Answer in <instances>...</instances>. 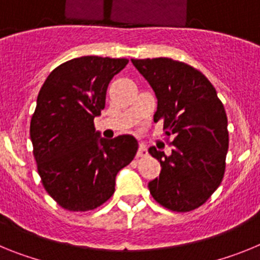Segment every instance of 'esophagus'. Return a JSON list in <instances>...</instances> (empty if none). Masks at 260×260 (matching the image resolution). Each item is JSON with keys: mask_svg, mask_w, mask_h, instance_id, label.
<instances>
[{"mask_svg": "<svg viewBox=\"0 0 260 260\" xmlns=\"http://www.w3.org/2000/svg\"><path fill=\"white\" fill-rule=\"evenodd\" d=\"M147 155V148L143 146V144H141L139 146V150H138L137 152V157H143V156Z\"/></svg>", "mask_w": 260, "mask_h": 260, "instance_id": "1", "label": "esophagus"}]
</instances>
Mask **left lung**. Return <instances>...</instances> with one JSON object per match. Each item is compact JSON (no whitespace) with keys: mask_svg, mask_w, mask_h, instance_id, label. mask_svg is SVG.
Segmentation results:
<instances>
[{"mask_svg":"<svg viewBox=\"0 0 260 260\" xmlns=\"http://www.w3.org/2000/svg\"><path fill=\"white\" fill-rule=\"evenodd\" d=\"M132 62L155 91L153 121H162L172 146L169 156L148 150L161 165L148 189L162 207L189 212L208 201L224 177L229 146L224 105L210 80L185 62L164 57Z\"/></svg>","mask_w":260,"mask_h":260,"instance_id":"left-lung-1","label":"left lung"}]
</instances>
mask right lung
Masks as SVG:
<instances>
[{"label":"right lung","instance_id":"right-lung-1","mask_svg":"<svg viewBox=\"0 0 260 260\" xmlns=\"http://www.w3.org/2000/svg\"><path fill=\"white\" fill-rule=\"evenodd\" d=\"M127 62L98 56L70 59L48 75L38 95L29 135L39 176L45 191L71 212L105 203L118 171L138 151L132 135L99 139L93 123L105 108L108 84Z\"/></svg>","mask_w":260,"mask_h":260}]
</instances>
